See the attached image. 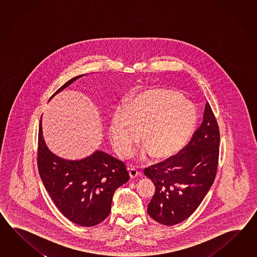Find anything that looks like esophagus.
<instances>
[{
	"label": "esophagus",
	"mask_w": 257,
	"mask_h": 257,
	"mask_svg": "<svg viewBox=\"0 0 257 257\" xmlns=\"http://www.w3.org/2000/svg\"><path fill=\"white\" fill-rule=\"evenodd\" d=\"M128 173H130V176H131V178H136L138 175H141V173H140L138 170L135 169V168H131V169H128Z\"/></svg>",
	"instance_id": "34e87169"
}]
</instances>
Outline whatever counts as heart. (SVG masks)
Returning a JSON list of instances; mask_svg holds the SVG:
<instances>
[{
	"label": "heart",
	"instance_id": "heart-1",
	"mask_svg": "<svg viewBox=\"0 0 257 257\" xmlns=\"http://www.w3.org/2000/svg\"><path fill=\"white\" fill-rule=\"evenodd\" d=\"M197 109L180 93L166 88H150L113 111L108 126L115 152L127 156L141 138L140 160L152 155L167 158L179 153L190 141L197 124Z\"/></svg>",
	"mask_w": 257,
	"mask_h": 257
}]
</instances>
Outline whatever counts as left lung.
<instances>
[{"instance_id":"8db88e82","label":"left lung","mask_w":257,"mask_h":257,"mask_svg":"<svg viewBox=\"0 0 257 257\" xmlns=\"http://www.w3.org/2000/svg\"><path fill=\"white\" fill-rule=\"evenodd\" d=\"M219 131L206 103L203 121L182 153L144 170L155 193L148 213L166 226L180 223L198 208L213 184L218 169Z\"/></svg>"}]
</instances>
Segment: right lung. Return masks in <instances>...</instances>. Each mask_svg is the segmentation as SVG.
Here are the masks:
<instances>
[{"label": "right lung", "mask_w": 257, "mask_h": 257, "mask_svg": "<svg viewBox=\"0 0 257 257\" xmlns=\"http://www.w3.org/2000/svg\"><path fill=\"white\" fill-rule=\"evenodd\" d=\"M83 75L68 81L50 99ZM38 167L56 207L71 222L82 227H92L107 218L115 189L130 180L125 164L102 151L76 161L55 155L44 141L41 119Z\"/></svg>", "instance_id": "1"}]
</instances>
